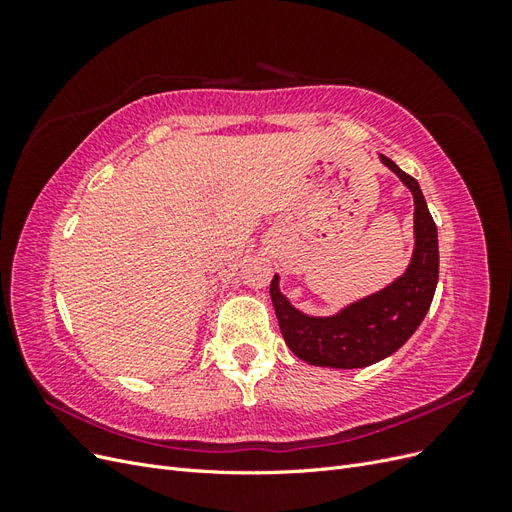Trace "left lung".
Instances as JSON below:
<instances>
[{
	"label": "left lung",
	"instance_id": "obj_1",
	"mask_svg": "<svg viewBox=\"0 0 512 512\" xmlns=\"http://www.w3.org/2000/svg\"><path fill=\"white\" fill-rule=\"evenodd\" d=\"M412 192L414 252L404 275L393 284L339 309L333 316H307L280 292V275L271 280V301L288 348L318 367L356 369L374 365L404 346L429 312L438 286V228L421 185L393 160L380 156Z\"/></svg>",
	"mask_w": 512,
	"mask_h": 512
}]
</instances>
